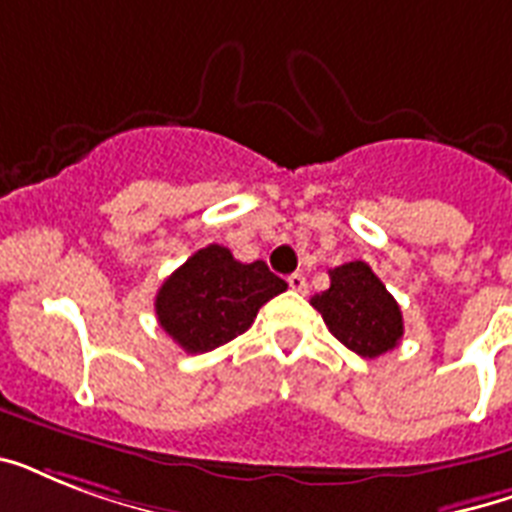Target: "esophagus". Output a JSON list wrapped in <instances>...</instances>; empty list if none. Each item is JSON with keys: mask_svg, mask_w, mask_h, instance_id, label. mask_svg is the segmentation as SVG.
Listing matches in <instances>:
<instances>
[{"mask_svg": "<svg viewBox=\"0 0 512 512\" xmlns=\"http://www.w3.org/2000/svg\"><path fill=\"white\" fill-rule=\"evenodd\" d=\"M287 284L289 289H295V292H305V289H308V281H305L303 273H292L287 279Z\"/></svg>", "mask_w": 512, "mask_h": 512, "instance_id": "obj_1", "label": "esophagus"}]
</instances>
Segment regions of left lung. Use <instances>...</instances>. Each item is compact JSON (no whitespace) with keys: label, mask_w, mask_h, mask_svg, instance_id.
Returning a JSON list of instances; mask_svg holds the SVG:
<instances>
[{"label":"left lung","mask_w":512,"mask_h":512,"mask_svg":"<svg viewBox=\"0 0 512 512\" xmlns=\"http://www.w3.org/2000/svg\"><path fill=\"white\" fill-rule=\"evenodd\" d=\"M329 332L361 358H377L404 335L401 308L364 260L329 271V289L311 297Z\"/></svg>","instance_id":"left-lung-1"}]
</instances>
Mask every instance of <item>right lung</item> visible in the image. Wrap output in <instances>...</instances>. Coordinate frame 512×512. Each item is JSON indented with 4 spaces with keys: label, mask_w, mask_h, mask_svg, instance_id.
Returning <instances> with one entry per match:
<instances>
[{
    "label": "right lung",
    "mask_w": 512,
    "mask_h": 512,
    "mask_svg": "<svg viewBox=\"0 0 512 512\" xmlns=\"http://www.w3.org/2000/svg\"><path fill=\"white\" fill-rule=\"evenodd\" d=\"M284 289L287 281L263 260L239 263L231 249L209 244L164 281L156 292V316L180 348L207 353L247 332L257 311Z\"/></svg>",
    "instance_id": "add662e5"
}]
</instances>
